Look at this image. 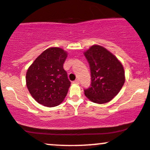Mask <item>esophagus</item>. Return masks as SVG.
I'll list each match as a JSON object with an SVG mask.
<instances>
[{
  "label": "esophagus",
  "instance_id": "obj_1",
  "mask_svg": "<svg viewBox=\"0 0 150 150\" xmlns=\"http://www.w3.org/2000/svg\"><path fill=\"white\" fill-rule=\"evenodd\" d=\"M73 83H74V84H79V80H75Z\"/></svg>",
  "mask_w": 150,
  "mask_h": 150
}]
</instances>
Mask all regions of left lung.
Wrapping results in <instances>:
<instances>
[{
	"label": "left lung",
	"instance_id": "1",
	"mask_svg": "<svg viewBox=\"0 0 150 150\" xmlns=\"http://www.w3.org/2000/svg\"><path fill=\"white\" fill-rule=\"evenodd\" d=\"M91 70V87L84 90L90 101L105 104L113 99L125 81L123 65L113 54L99 45H93L83 53Z\"/></svg>",
	"mask_w": 150,
	"mask_h": 150
}]
</instances>
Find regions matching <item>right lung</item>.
<instances>
[{
  "mask_svg": "<svg viewBox=\"0 0 150 150\" xmlns=\"http://www.w3.org/2000/svg\"><path fill=\"white\" fill-rule=\"evenodd\" d=\"M68 54L62 48L43 51L28 67L26 86L32 97L45 107L59 105L65 99L71 82L63 65Z\"/></svg>",
  "mask_w": 150,
  "mask_h": 150,
  "instance_id": "1",
  "label": "right lung"
}]
</instances>
